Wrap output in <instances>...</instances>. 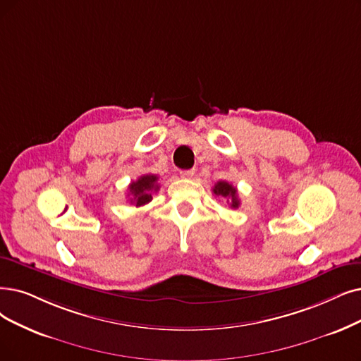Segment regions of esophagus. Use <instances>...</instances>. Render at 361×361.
<instances>
[{
    "label": "esophagus",
    "instance_id": "obj_1",
    "mask_svg": "<svg viewBox=\"0 0 361 361\" xmlns=\"http://www.w3.org/2000/svg\"><path fill=\"white\" fill-rule=\"evenodd\" d=\"M194 175H195V170H194V169H190V170H182V171H180V176H182V178H186V179H191V178H194Z\"/></svg>",
    "mask_w": 361,
    "mask_h": 361
}]
</instances>
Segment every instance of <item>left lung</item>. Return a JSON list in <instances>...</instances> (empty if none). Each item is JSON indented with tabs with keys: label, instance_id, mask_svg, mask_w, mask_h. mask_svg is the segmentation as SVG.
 Instances as JSON below:
<instances>
[{
	"label": "left lung",
	"instance_id": "obj_1",
	"mask_svg": "<svg viewBox=\"0 0 361 361\" xmlns=\"http://www.w3.org/2000/svg\"><path fill=\"white\" fill-rule=\"evenodd\" d=\"M213 194L218 195V197H224L233 209L240 207V198H238V194H237V188L231 183H228L225 180H219L218 183L214 185Z\"/></svg>",
	"mask_w": 361,
	"mask_h": 361
}]
</instances>
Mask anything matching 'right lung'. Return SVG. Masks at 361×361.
<instances>
[{
  "label": "right lung",
  "instance_id": "obj_1",
  "mask_svg": "<svg viewBox=\"0 0 361 361\" xmlns=\"http://www.w3.org/2000/svg\"><path fill=\"white\" fill-rule=\"evenodd\" d=\"M160 190V185H158V176L157 175H143L137 180L132 182L128 185V194L130 197V203L136 207L145 206L152 200V192H157Z\"/></svg>",
  "mask_w": 361,
  "mask_h": 361
}]
</instances>
